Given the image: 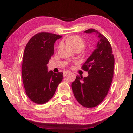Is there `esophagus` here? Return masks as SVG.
<instances>
[{
  "mask_svg": "<svg viewBox=\"0 0 133 133\" xmlns=\"http://www.w3.org/2000/svg\"><path fill=\"white\" fill-rule=\"evenodd\" d=\"M69 73H70V71H64L63 72V75H64V76H67V75H68V74H69Z\"/></svg>",
  "mask_w": 133,
  "mask_h": 133,
  "instance_id": "34e87169",
  "label": "esophagus"
}]
</instances>
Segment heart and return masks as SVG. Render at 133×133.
<instances>
[{
    "instance_id": "obj_1",
    "label": "heart",
    "mask_w": 133,
    "mask_h": 133,
    "mask_svg": "<svg viewBox=\"0 0 133 133\" xmlns=\"http://www.w3.org/2000/svg\"><path fill=\"white\" fill-rule=\"evenodd\" d=\"M65 42L71 46L73 50L76 49H80L81 50L84 48L85 43L82 37L78 36H70L65 39ZM62 46V44L60 43L59 48Z\"/></svg>"
}]
</instances>
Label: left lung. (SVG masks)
<instances>
[{"label": "left lung", "mask_w": 133, "mask_h": 133, "mask_svg": "<svg viewBox=\"0 0 133 133\" xmlns=\"http://www.w3.org/2000/svg\"><path fill=\"white\" fill-rule=\"evenodd\" d=\"M84 33H94L98 41L82 66L89 75L84 78L76 76L71 87L77 102L83 106L91 108L100 104L108 93L113 77L114 58L106 37L93 29H89Z\"/></svg>", "instance_id": "8db88e82"}]
</instances>
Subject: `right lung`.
Returning <instances> with one entry per match:
<instances>
[{
	"label": "right lung",
	"instance_id": "1",
	"mask_svg": "<svg viewBox=\"0 0 133 133\" xmlns=\"http://www.w3.org/2000/svg\"><path fill=\"white\" fill-rule=\"evenodd\" d=\"M62 36L39 33L31 38L24 51L22 78L26 93L37 104L46 103L53 97L63 73L48 71V64L54 53V45Z\"/></svg>",
	"mask_w": 133,
	"mask_h": 133
}]
</instances>
